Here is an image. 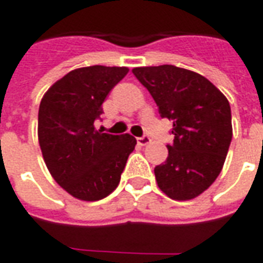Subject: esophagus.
Here are the masks:
<instances>
[{
  "mask_svg": "<svg viewBox=\"0 0 263 263\" xmlns=\"http://www.w3.org/2000/svg\"><path fill=\"white\" fill-rule=\"evenodd\" d=\"M138 143H139V145H142V146H145V145L151 143V138L146 137V135H143V137L138 138Z\"/></svg>",
  "mask_w": 263,
  "mask_h": 263,
  "instance_id": "esophagus-1",
  "label": "esophagus"
}]
</instances>
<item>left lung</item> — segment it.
I'll return each mask as SVG.
<instances>
[{"label": "left lung", "instance_id": "left-lung-1", "mask_svg": "<svg viewBox=\"0 0 263 263\" xmlns=\"http://www.w3.org/2000/svg\"><path fill=\"white\" fill-rule=\"evenodd\" d=\"M162 118L173 121L169 155L155 167L158 186L173 200H192L214 183L232 139L226 96L198 73L172 65L135 67Z\"/></svg>", "mask_w": 263, "mask_h": 263}]
</instances>
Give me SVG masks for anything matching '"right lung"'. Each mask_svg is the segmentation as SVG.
I'll use <instances>...</instances> for the list:
<instances>
[{
  "instance_id": "add662e5",
  "label": "right lung",
  "mask_w": 263,
  "mask_h": 263,
  "mask_svg": "<svg viewBox=\"0 0 263 263\" xmlns=\"http://www.w3.org/2000/svg\"><path fill=\"white\" fill-rule=\"evenodd\" d=\"M128 67L88 66L71 70L45 92L37 114V138L50 175L84 201L112 193L137 139L94 128L109 91Z\"/></svg>"
}]
</instances>
